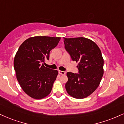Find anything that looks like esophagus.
Returning <instances> with one entry per match:
<instances>
[{
  "label": "esophagus",
  "instance_id": "esophagus-1",
  "mask_svg": "<svg viewBox=\"0 0 124 124\" xmlns=\"http://www.w3.org/2000/svg\"><path fill=\"white\" fill-rule=\"evenodd\" d=\"M59 73L60 74V75H65V74H66V72H65V71L59 70Z\"/></svg>",
  "mask_w": 124,
  "mask_h": 124
}]
</instances>
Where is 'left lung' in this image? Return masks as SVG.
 <instances>
[{
  "label": "left lung",
  "instance_id": "1",
  "mask_svg": "<svg viewBox=\"0 0 124 124\" xmlns=\"http://www.w3.org/2000/svg\"><path fill=\"white\" fill-rule=\"evenodd\" d=\"M66 50L78 63L79 74L68 72L67 93L82 99L89 96L99 86L104 74L101 52L94 41L85 37L63 38Z\"/></svg>",
  "mask_w": 124,
  "mask_h": 124
}]
</instances>
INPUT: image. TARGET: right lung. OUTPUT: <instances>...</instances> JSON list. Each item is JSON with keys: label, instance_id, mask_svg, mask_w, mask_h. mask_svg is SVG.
Wrapping results in <instances>:
<instances>
[{"label": "right lung", "instance_id": "right-lung-1", "mask_svg": "<svg viewBox=\"0 0 124 124\" xmlns=\"http://www.w3.org/2000/svg\"><path fill=\"white\" fill-rule=\"evenodd\" d=\"M61 37L35 36L25 40L14 59L16 78L23 90L32 99L39 100L50 94L58 75L56 70L44 66L49 52L56 47Z\"/></svg>", "mask_w": 124, "mask_h": 124}]
</instances>
